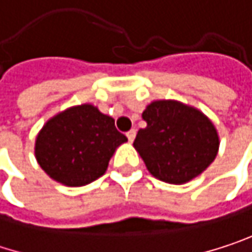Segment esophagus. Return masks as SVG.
<instances>
[{
	"label": "esophagus",
	"instance_id": "34e87169",
	"mask_svg": "<svg viewBox=\"0 0 252 252\" xmlns=\"http://www.w3.org/2000/svg\"><path fill=\"white\" fill-rule=\"evenodd\" d=\"M126 137H128V141L132 143L134 138H135V129H129V131L126 132Z\"/></svg>",
	"mask_w": 252,
	"mask_h": 252
}]
</instances>
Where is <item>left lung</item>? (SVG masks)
Masks as SVG:
<instances>
[{
	"label": "left lung",
	"instance_id": "obj_1",
	"mask_svg": "<svg viewBox=\"0 0 252 252\" xmlns=\"http://www.w3.org/2000/svg\"><path fill=\"white\" fill-rule=\"evenodd\" d=\"M141 117L147 126L138 129L134 149L155 178L182 185L203 174L216 159L219 134L200 109L162 99L149 103Z\"/></svg>",
	"mask_w": 252,
	"mask_h": 252
}]
</instances>
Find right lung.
Instances as JSON below:
<instances>
[{"instance_id": "obj_1", "label": "right lung", "mask_w": 252, "mask_h": 252, "mask_svg": "<svg viewBox=\"0 0 252 252\" xmlns=\"http://www.w3.org/2000/svg\"><path fill=\"white\" fill-rule=\"evenodd\" d=\"M126 137L112 117L97 106L83 103L49 118L36 135L34 156L54 181L83 187L103 175L115 150Z\"/></svg>"}]
</instances>
